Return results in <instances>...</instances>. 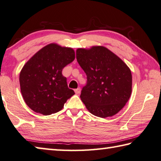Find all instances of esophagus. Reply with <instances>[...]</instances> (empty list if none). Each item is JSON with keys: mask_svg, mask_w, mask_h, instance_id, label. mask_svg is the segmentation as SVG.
<instances>
[{"mask_svg": "<svg viewBox=\"0 0 161 161\" xmlns=\"http://www.w3.org/2000/svg\"><path fill=\"white\" fill-rule=\"evenodd\" d=\"M74 91H75V94H80V88H77V89H75Z\"/></svg>", "mask_w": 161, "mask_h": 161, "instance_id": "obj_1", "label": "esophagus"}]
</instances>
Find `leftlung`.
<instances>
[{
	"mask_svg": "<svg viewBox=\"0 0 161 161\" xmlns=\"http://www.w3.org/2000/svg\"><path fill=\"white\" fill-rule=\"evenodd\" d=\"M76 59L87 75L80 99L95 116L105 118L118 113L131 94L129 68L113 52L102 46L78 49Z\"/></svg>",
	"mask_w": 161,
	"mask_h": 161,
	"instance_id": "left-lung-1",
	"label": "left lung"
}]
</instances>
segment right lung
<instances>
[{
	"label": "right lung",
	"mask_w": 161,
	"mask_h": 161,
	"mask_svg": "<svg viewBox=\"0 0 161 161\" xmlns=\"http://www.w3.org/2000/svg\"><path fill=\"white\" fill-rule=\"evenodd\" d=\"M75 59L74 50L50 44L36 52L19 74L21 93L34 112L44 115L58 112L75 94L67 85L62 70Z\"/></svg>",
	"instance_id": "right-lung-1"
}]
</instances>
